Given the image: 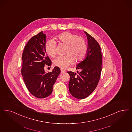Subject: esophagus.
Returning <instances> with one entry per match:
<instances>
[{"label":"esophagus","mask_w":132,"mask_h":132,"mask_svg":"<svg viewBox=\"0 0 132 132\" xmlns=\"http://www.w3.org/2000/svg\"><path fill=\"white\" fill-rule=\"evenodd\" d=\"M64 72H65V70H64L63 69H61V73H63Z\"/></svg>","instance_id":"obj_1"}]
</instances>
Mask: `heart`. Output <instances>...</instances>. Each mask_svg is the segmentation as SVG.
<instances>
[{
  "label": "heart",
  "mask_w": 132,
  "mask_h": 132,
  "mask_svg": "<svg viewBox=\"0 0 132 132\" xmlns=\"http://www.w3.org/2000/svg\"><path fill=\"white\" fill-rule=\"evenodd\" d=\"M60 44L67 45L65 50L66 55L58 56L53 60L55 66L62 68H66L74 63L81 61L85 58L87 52V45L83 37L70 32H65L56 37ZM56 42L53 39L47 40L45 44V50L47 54L54 57L56 53Z\"/></svg>",
  "instance_id": "b5f03b06"
}]
</instances>
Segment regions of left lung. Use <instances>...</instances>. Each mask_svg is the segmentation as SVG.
<instances>
[{
  "mask_svg": "<svg viewBox=\"0 0 132 132\" xmlns=\"http://www.w3.org/2000/svg\"><path fill=\"white\" fill-rule=\"evenodd\" d=\"M88 40L87 52L85 59L77 65L78 74L72 71L70 75L69 90L76 98L83 99L96 88L100 78L102 57L100 45L93 37L85 31Z\"/></svg>",
  "mask_w": 132,
  "mask_h": 132,
  "instance_id": "obj_1",
  "label": "left lung"
}]
</instances>
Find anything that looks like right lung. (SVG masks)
Listing matches in <instances>:
<instances>
[{
  "mask_svg": "<svg viewBox=\"0 0 132 132\" xmlns=\"http://www.w3.org/2000/svg\"><path fill=\"white\" fill-rule=\"evenodd\" d=\"M46 35L43 31L32 37L24 47L22 55L21 75L27 89L38 98H44L53 92L60 69L55 67L46 73L45 65L50 66L52 61L45 50Z\"/></svg>",
  "mask_w": 132,
  "mask_h": 132,
  "instance_id": "1",
  "label": "right lung"
}]
</instances>
